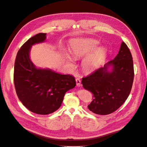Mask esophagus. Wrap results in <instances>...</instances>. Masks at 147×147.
<instances>
[{
	"mask_svg": "<svg viewBox=\"0 0 147 147\" xmlns=\"http://www.w3.org/2000/svg\"><path fill=\"white\" fill-rule=\"evenodd\" d=\"M76 82L77 86H80V82H81L80 79L79 78H76Z\"/></svg>",
	"mask_w": 147,
	"mask_h": 147,
	"instance_id": "1",
	"label": "esophagus"
}]
</instances>
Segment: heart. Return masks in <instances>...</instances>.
Segmentation results:
<instances>
[{
    "label": "heart",
    "mask_w": 147,
    "mask_h": 147,
    "mask_svg": "<svg viewBox=\"0 0 147 147\" xmlns=\"http://www.w3.org/2000/svg\"><path fill=\"white\" fill-rule=\"evenodd\" d=\"M98 45L99 42L97 40L92 38H85L77 41L72 46V55L76 58L88 55L94 51L83 61V68L86 71H90L98 67L106 55L105 48L101 47L95 49ZM67 61L70 65L73 64V61L69 57H67Z\"/></svg>",
    "instance_id": "1"
}]
</instances>
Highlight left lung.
I'll use <instances>...</instances> for the list:
<instances>
[{
	"mask_svg": "<svg viewBox=\"0 0 147 147\" xmlns=\"http://www.w3.org/2000/svg\"><path fill=\"white\" fill-rule=\"evenodd\" d=\"M112 67L111 72L107 71ZM134 78L133 58L129 49L122 42L117 56L86 77L82 78L83 87L92 92L94 99L89 110L99 115L116 111L125 102Z\"/></svg>",
	"mask_w": 147,
	"mask_h": 147,
	"instance_id": "obj_1",
	"label": "left lung"
}]
</instances>
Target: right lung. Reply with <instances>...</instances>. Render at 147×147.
<instances>
[{"instance_id": "obj_1", "label": "right lung", "mask_w": 147, "mask_h": 147, "mask_svg": "<svg viewBox=\"0 0 147 147\" xmlns=\"http://www.w3.org/2000/svg\"><path fill=\"white\" fill-rule=\"evenodd\" d=\"M46 34H37L22 45L15 59L13 72L15 88L20 101L30 111L40 115L57 111L66 92L76 85L73 76L37 68L31 61V47L43 42Z\"/></svg>"}]
</instances>
